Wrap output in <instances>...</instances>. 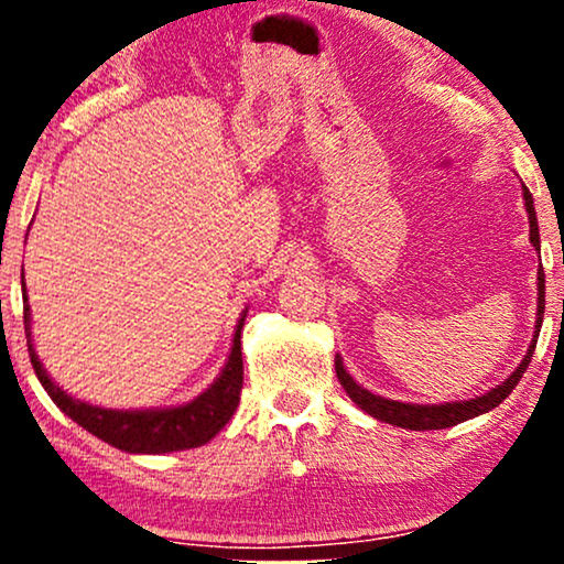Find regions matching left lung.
<instances>
[{
  "label": "left lung",
  "mask_w": 564,
  "mask_h": 564,
  "mask_svg": "<svg viewBox=\"0 0 564 564\" xmlns=\"http://www.w3.org/2000/svg\"><path fill=\"white\" fill-rule=\"evenodd\" d=\"M522 196H525V209H528V219H530V243L539 249V246H541L539 219H535L533 196H530V191L525 185H522ZM543 294H546V286H543V270H539V321H535L533 345H530L528 355L522 358V364L514 368V373H511V377L503 381V384H498L490 392H485L482 398L464 400V403H445V405H413V403H398V400L379 398V394H371L368 390H364L360 384H355V379L349 377V373L345 371V366H341L339 355H336V360H334L336 377H339V384L345 387L349 400H352V403L358 408H364L366 413H371L373 419H379V422L403 426V430H419V432L445 430V426L462 424V422H467V419L480 416V413H488L490 408L503 403V400H507L511 394V390L520 384L522 373L528 371L530 358H533V352H535V341H539V332H541V323H543V304H546Z\"/></svg>",
  "instance_id": "obj_1"
}]
</instances>
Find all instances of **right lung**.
I'll use <instances>...</instances> for the list:
<instances>
[{
  "mask_svg": "<svg viewBox=\"0 0 564 564\" xmlns=\"http://www.w3.org/2000/svg\"><path fill=\"white\" fill-rule=\"evenodd\" d=\"M25 341H29L31 366H34L36 379L47 390L50 398L63 413H68L76 424L93 432L95 437L106 440L113 448L127 453H170L198 448L209 443L212 437L230 422L236 413L238 400L243 390V355H241V328L243 318L238 321L236 336H232L230 358L215 384L204 394H198L191 403L177 408H164V411H108V408H95L74 400L66 394L53 379L47 377L42 364H39L34 345H31V313L29 304L23 307Z\"/></svg>",
  "mask_w": 564,
  "mask_h": 564,
  "instance_id": "add662e5",
  "label": "right lung"
}]
</instances>
